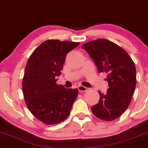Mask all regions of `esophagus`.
Returning a JSON list of instances; mask_svg holds the SVG:
<instances>
[{
  "instance_id": "esophagus-1",
  "label": "esophagus",
  "mask_w": 148,
  "mask_h": 148,
  "mask_svg": "<svg viewBox=\"0 0 148 148\" xmlns=\"http://www.w3.org/2000/svg\"><path fill=\"white\" fill-rule=\"evenodd\" d=\"M78 90H79L80 92H84V91H86L88 88H86V87H85V86L80 85V86H78Z\"/></svg>"
}]
</instances>
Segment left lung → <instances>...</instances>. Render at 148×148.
<instances>
[{"label":"left lung","mask_w":148,"mask_h":148,"mask_svg":"<svg viewBox=\"0 0 148 148\" xmlns=\"http://www.w3.org/2000/svg\"><path fill=\"white\" fill-rule=\"evenodd\" d=\"M93 60L98 72H106L109 88L91 108L98 119L112 121L123 114L132 99L136 86L133 61L123 48L106 39L90 41L82 47Z\"/></svg>","instance_id":"8db88e82"}]
</instances>
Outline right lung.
<instances>
[{
    "mask_svg": "<svg viewBox=\"0 0 148 148\" xmlns=\"http://www.w3.org/2000/svg\"><path fill=\"white\" fill-rule=\"evenodd\" d=\"M80 42L49 40L35 49L27 61L22 89L26 106L36 119L56 125L68 116L78 96V88L57 84L67 54Z\"/></svg>",
    "mask_w": 148,
    "mask_h": 148,
    "instance_id": "add662e5",
    "label": "right lung"
}]
</instances>
